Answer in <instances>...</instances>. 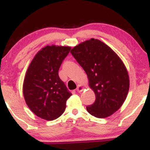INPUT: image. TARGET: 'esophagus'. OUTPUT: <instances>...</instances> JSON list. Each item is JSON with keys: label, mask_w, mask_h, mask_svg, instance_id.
I'll return each instance as SVG.
<instances>
[{"label": "esophagus", "mask_w": 150, "mask_h": 150, "mask_svg": "<svg viewBox=\"0 0 150 150\" xmlns=\"http://www.w3.org/2000/svg\"><path fill=\"white\" fill-rule=\"evenodd\" d=\"M83 87H82V85H77V89H76V91L77 92H82V90H83Z\"/></svg>", "instance_id": "obj_1"}]
</instances>
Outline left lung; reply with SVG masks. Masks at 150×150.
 <instances>
[{"label":"left lung","instance_id":"obj_1","mask_svg":"<svg viewBox=\"0 0 150 150\" xmlns=\"http://www.w3.org/2000/svg\"><path fill=\"white\" fill-rule=\"evenodd\" d=\"M89 79L95 94L94 104L87 106L92 116L102 118L111 116L122 106L129 90V76L123 61L104 43L91 39L70 51Z\"/></svg>","mask_w":150,"mask_h":150}]
</instances>
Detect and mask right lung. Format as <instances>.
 I'll return each mask as SVG.
<instances>
[{
	"mask_svg": "<svg viewBox=\"0 0 150 150\" xmlns=\"http://www.w3.org/2000/svg\"><path fill=\"white\" fill-rule=\"evenodd\" d=\"M69 46H46L35 55L27 70L23 83L26 104L39 118L52 120L60 117L72 94L58 75Z\"/></svg>",
	"mask_w": 150,
	"mask_h": 150,
	"instance_id": "add662e5",
	"label": "right lung"
}]
</instances>
